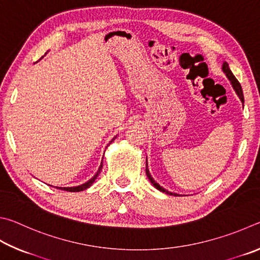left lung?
Instances as JSON below:
<instances>
[{
  "instance_id": "8db88e82",
  "label": "left lung",
  "mask_w": 260,
  "mask_h": 260,
  "mask_svg": "<svg viewBox=\"0 0 260 260\" xmlns=\"http://www.w3.org/2000/svg\"><path fill=\"white\" fill-rule=\"evenodd\" d=\"M222 71H224V73H225V74H226V76L229 77V79H230V81H231L232 85H233L234 90L236 91V93H238V95H239L240 99H241V102L244 103V97H243L242 88H241V84L239 83V81L236 80V77L233 75V73L231 72V70H230V66H229V63H227V62H224V63H222ZM146 175H147V177H148V179L151 180V183L153 184L154 187L157 188L158 190H161V192L166 193V194H169V195H178V194H175V193L168 192L167 189H165V188H163V187H161V186L158 185V184L156 183V181L152 178V176H151V174H149V171H148V169H147V161H146Z\"/></svg>"
}]
</instances>
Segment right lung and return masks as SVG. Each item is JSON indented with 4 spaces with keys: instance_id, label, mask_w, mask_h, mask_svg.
I'll return each mask as SVG.
<instances>
[{
    "instance_id": "obj_1",
    "label": "right lung",
    "mask_w": 260,
    "mask_h": 260,
    "mask_svg": "<svg viewBox=\"0 0 260 260\" xmlns=\"http://www.w3.org/2000/svg\"><path fill=\"white\" fill-rule=\"evenodd\" d=\"M102 169H103V162H102V165H100V167H99L97 174H95V175L92 177V178H91L89 181H86V183L83 184V185L76 186V187H56V188L62 189V190H67V192H81V190L86 189V188L90 187V186L93 184V181H94L95 178H97V177L99 176V174H100V171H102Z\"/></svg>"
}]
</instances>
